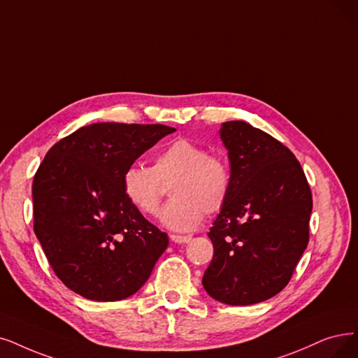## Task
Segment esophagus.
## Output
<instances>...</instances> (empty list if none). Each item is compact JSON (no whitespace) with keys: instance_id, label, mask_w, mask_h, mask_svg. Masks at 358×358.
Listing matches in <instances>:
<instances>
[{"instance_id":"esophagus-1","label":"esophagus","mask_w":358,"mask_h":358,"mask_svg":"<svg viewBox=\"0 0 358 358\" xmlns=\"http://www.w3.org/2000/svg\"><path fill=\"white\" fill-rule=\"evenodd\" d=\"M170 239L176 242V244H188V242L192 239L191 236H183V235H170Z\"/></svg>"}]
</instances>
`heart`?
<instances>
[{
  "instance_id": "heart-1",
  "label": "heart",
  "mask_w": 358,
  "mask_h": 358,
  "mask_svg": "<svg viewBox=\"0 0 358 358\" xmlns=\"http://www.w3.org/2000/svg\"><path fill=\"white\" fill-rule=\"evenodd\" d=\"M173 199L160 214L162 223L175 232H189L223 208L232 187L229 163L189 139L170 142L155 155L152 167L132 164L122 175L123 194L139 213H159L166 185Z\"/></svg>"
}]
</instances>
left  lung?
<instances>
[{"mask_svg":"<svg viewBox=\"0 0 358 358\" xmlns=\"http://www.w3.org/2000/svg\"><path fill=\"white\" fill-rule=\"evenodd\" d=\"M219 132L232 187L208 232L214 255L203 287L223 304L250 306L291 280L308 244L311 191L301 164L273 136L242 120Z\"/></svg>","mask_w":358,"mask_h":358,"instance_id":"1","label":"left lung"}]
</instances>
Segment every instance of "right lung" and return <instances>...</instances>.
<instances>
[{
  "label": "right lung",
  "instance_id": "add662e5",
  "mask_svg": "<svg viewBox=\"0 0 358 358\" xmlns=\"http://www.w3.org/2000/svg\"><path fill=\"white\" fill-rule=\"evenodd\" d=\"M175 127L94 123L57 142L32 185L34 231L69 289L94 301L138 292L169 245L127 201L122 175Z\"/></svg>",
  "mask_w": 358,
  "mask_h": 358
}]
</instances>
